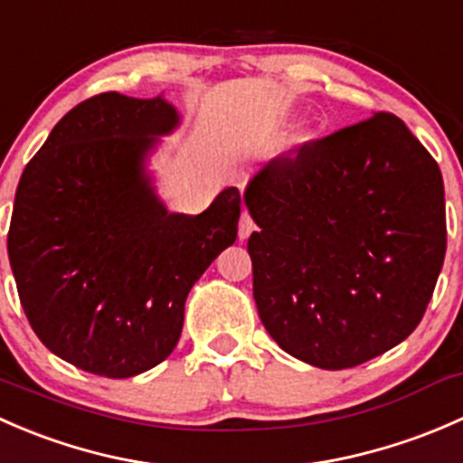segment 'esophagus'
I'll use <instances>...</instances> for the list:
<instances>
[{"mask_svg": "<svg viewBox=\"0 0 463 463\" xmlns=\"http://www.w3.org/2000/svg\"><path fill=\"white\" fill-rule=\"evenodd\" d=\"M253 231H255L253 217H250V214L244 210V213H241V217H240V240H249V235Z\"/></svg>", "mask_w": 463, "mask_h": 463, "instance_id": "esophagus-1", "label": "esophagus"}]
</instances>
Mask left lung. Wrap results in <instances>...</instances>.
<instances>
[{
    "instance_id": "left-lung-1",
    "label": "left lung",
    "mask_w": 463,
    "mask_h": 463,
    "mask_svg": "<svg viewBox=\"0 0 463 463\" xmlns=\"http://www.w3.org/2000/svg\"><path fill=\"white\" fill-rule=\"evenodd\" d=\"M261 325L287 354L345 370L421 322L446 255L437 161L378 111L266 163L244 193Z\"/></svg>"
}]
</instances>
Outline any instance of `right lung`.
<instances>
[{
	"label": "right lung",
	"instance_id": "obj_1",
	"mask_svg": "<svg viewBox=\"0 0 463 463\" xmlns=\"http://www.w3.org/2000/svg\"><path fill=\"white\" fill-rule=\"evenodd\" d=\"M179 114L107 91L73 107L22 172L8 260L37 338L62 361L129 378L165 361L185 298L235 241L241 194L202 214L167 213L143 161Z\"/></svg>",
	"mask_w": 463,
	"mask_h": 463
}]
</instances>
